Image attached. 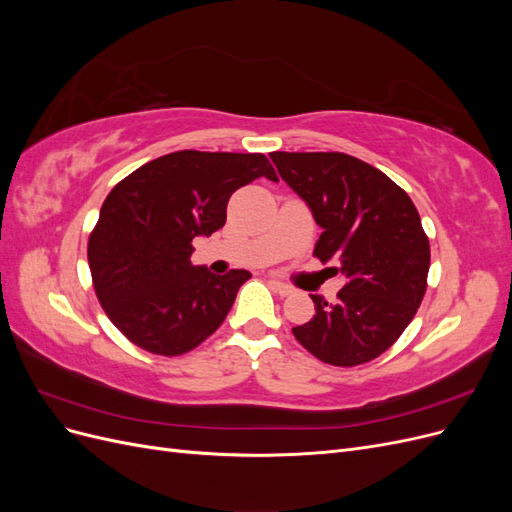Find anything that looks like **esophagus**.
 I'll return each instance as SVG.
<instances>
[{
	"instance_id": "1",
	"label": "esophagus",
	"mask_w": 512,
	"mask_h": 512,
	"mask_svg": "<svg viewBox=\"0 0 512 512\" xmlns=\"http://www.w3.org/2000/svg\"><path fill=\"white\" fill-rule=\"evenodd\" d=\"M269 284H271V288H273L277 294H280V297H288V294H292V288H290L288 284L280 282V280H271Z\"/></svg>"
}]
</instances>
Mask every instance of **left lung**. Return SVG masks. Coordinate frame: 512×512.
<instances>
[{
	"instance_id": "8db88e82",
	"label": "left lung",
	"mask_w": 512,
	"mask_h": 512,
	"mask_svg": "<svg viewBox=\"0 0 512 512\" xmlns=\"http://www.w3.org/2000/svg\"><path fill=\"white\" fill-rule=\"evenodd\" d=\"M271 160L322 228L314 256L346 277L335 305L312 297L316 316L294 337L335 367L378 359L425 297L431 254L421 215L395 181L348 153L273 151Z\"/></svg>"
}]
</instances>
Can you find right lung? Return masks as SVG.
<instances>
[{
  "instance_id": "obj_1",
  "label": "right lung",
  "mask_w": 512,
  "mask_h": 512,
  "mask_svg": "<svg viewBox=\"0 0 512 512\" xmlns=\"http://www.w3.org/2000/svg\"><path fill=\"white\" fill-rule=\"evenodd\" d=\"M258 177L277 181L262 153L185 149L136 168L106 196L87 243L91 282L134 346L181 356L220 329L252 273L192 267V241L220 230L230 194Z\"/></svg>"
}]
</instances>
